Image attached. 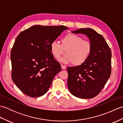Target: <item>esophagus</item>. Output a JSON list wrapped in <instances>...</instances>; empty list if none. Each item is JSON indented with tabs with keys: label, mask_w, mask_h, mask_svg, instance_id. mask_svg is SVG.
I'll list each match as a JSON object with an SVG mask.
<instances>
[{
	"label": "esophagus",
	"mask_w": 123,
	"mask_h": 123,
	"mask_svg": "<svg viewBox=\"0 0 123 123\" xmlns=\"http://www.w3.org/2000/svg\"><path fill=\"white\" fill-rule=\"evenodd\" d=\"M61 66L62 69H65L66 68V65H64V64H61Z\"/></svg>",
	"instance_id": "esophagus-1"
}]
</instances>
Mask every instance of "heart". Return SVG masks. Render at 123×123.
<instances>
[{"label": "heart", "instance_id": "obj_1", "mask_svg": "<svg viewBox=\"0 0 123 123\" xmlns=\"http://www.w3.org/2000/svg\"><path fill=\"white\" fill-rule=\"evenodd\" d=\"M64 49L68 48L66 51V55L60 57V61L64 63H74L80 65L84 63L89 57L91 52V44L84 41L81 36L69 34L62 38V44L57 40H54L50 44L52 54L55 58H59L63 53Z\"/></svg>", "mask_w": 123, "mask_h": 123}]
</instances>
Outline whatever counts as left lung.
I'll use <instances>...</instances> for the list:
<instances>
[{
  "label": "left lung",
  "mask_w": 123,
  "mask_h": 123,
  "mask_svg": "<svg viewBox=\"0 0 123 123\" xmlns=\"http://www.w3.org/2000/svg\"><path fill=\"white\" fill-rule=\"evenodd\" d=\"M72 32L87 35L92 49L84 63L67 68L68 87L77 97L92 98L98 95L111 76V49L103 36L91 28H80Z\"/></svg>",
  "instance_id": "left-lung-1"
}]
</instances>
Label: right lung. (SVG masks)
Listing matches in <instances>:
<instances>
[{"instance_id":"obj_1","label":"right lung","mask_w":123,"mask_h":123,"mask_svg":"<svg viewBox=\"0 0 123 123\" xmlns=\"http://www.w3.org/2000/svg\"><path fill=\"white\" fill-rule=\"evenodd\" d=\"M67 29L63 25H34L18 35L10 53L12 78L25 95L34 98L44 95L61 71L50 44Z\"/></svg>"}]
</instances>
